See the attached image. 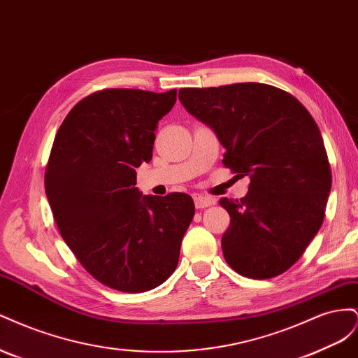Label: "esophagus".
<instances>
[{
	"label": "esophagus",
	"instance_id": "esophagus-1",
	"mask_svg": "<svg viewBox=\"0 0 358 358\" xmlns=\"http://www.w3.org/2000/svg\"><path fill=\"white\" fill-rule=\"evenodd\" d=\"M194 203H196L197 209H204V208H209V206L215 204L216 200L213 197L203 196V194H194Z\"/></svg>",
	"mask_w": 358,
	"mask_h": 358
}]
</instances>
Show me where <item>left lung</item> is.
<instances>
[{"mask_svg": "<svg viewBox=\"0 0 358 358\" xmlns=\"http://www.w3.org/2000/svg\"><path fill=\"white\" fill-rule=\"evenodd\" d=\"M179 100L213 129L224 166L251 179L243 199L220 200L230 213L225 262L252 279L284 273L318 233L331 188L317 122L296 96L264 83L183 88Z\"/></svg>", "mask_w": 358, "mask_h": 358, "instance_id": "obj_1", "label": "left lung"}]
</instances>
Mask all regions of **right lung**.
<instances>
[{
  "instance_id": "add662e5",
  "label": "right lung",
  "mask_w": 358,
  "mask_h": 358,
  "mask_svg": "<svg viewBox=\"0 0 358 358\" xmlns=\"http://www.w3.org/2000/svg\"><path fill=\"white\" fill-rule=\"evenodd\" d=\"M176 90H103L76 104L53 140L45 188L64 242L101 284L145 292L175 272L194 201L142 196L136 169L152 159L155 129Z\"/></svg>"
}]
</instances>
